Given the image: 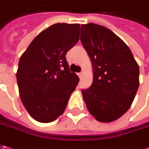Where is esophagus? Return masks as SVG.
<instances>
[{"instance_id":"obj_1","label":"esophagus","mask_w":149,"mask_h":149,"mask_svg":"<svg viewBox=\"0 0 149 149\" xmlns=\"http://www.w3.org/2000/svg\"><path fill=\"white\" fill-rule=\"evenodd\" d=\"M78 75H79V77L80 78V79H82L84 76V72H80V73H79V74H78Z\"/></svg>"}]
</instances>
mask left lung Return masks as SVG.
Instances as JSON below:
<instances>
[{
	"instance_id": "obj_1",
	"label": "left lung",
	"mask_w": 149,
	"mask_h": 149,
	"mask_svg": "<svg viewBox=\"0 0 149 149\" xmlns=\"http://www.w3.org/2000/svg\"><path fill=\"white\" fill-rule=\"evenodd\" d=\"M80 40L92 61L93 83L82 95L89 112L109 123L128 111L139 85V67L129 46L104 26L81 25Z\"/></svg>"
}]
</instances>
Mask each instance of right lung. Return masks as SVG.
<instances>
[{"instance_id":"right-lung-1","label":"right lung","mask_w":149,"mask_h":149,"mask_svg":"<svg viewBox=\"0 0 149 149\" xmlns=\"http://www.w3.org/2000/svg\"><path fill=\"white\" fill-rule=\"evenodd\" d=\"M79 27L54 24L40 32L20 56L16 72L20 100L38 122L49 123L61 115L79 81L65 58L79 41Z\"/></svg>"}]
</instances>
